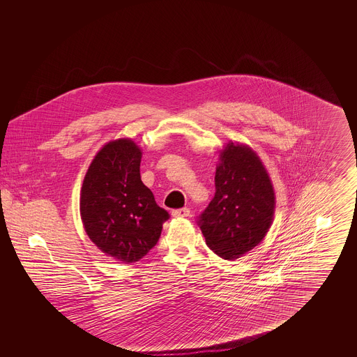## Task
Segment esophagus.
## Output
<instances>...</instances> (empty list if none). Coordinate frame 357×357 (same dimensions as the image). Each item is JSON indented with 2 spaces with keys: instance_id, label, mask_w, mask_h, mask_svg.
Listing matches in <instances>:
<instances>
[{
  "instance_id": "esophagus-1",
  "label": "esophagus",
  "mask_w": 357,
  "mask_h": 357,
  "mask_svg": "<svg viewBox=\"0 0 357 357\" xmlns=\"http://www.w3.org/2000/svg\"><path fill=\"white\" fill-rule=\"evenodd\" d=\"M190 215V208H187V207H182V208H176V210H172V217H176V218H179V217H188Z\"/></svg>"
}]
</instances>
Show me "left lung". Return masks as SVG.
<instances>
[{
    "label": "left lung",
    "instance_id": "left-lung-1",
    "mask_svg": "<svg viewBox=\"0 0 357 357\" xmlns=\"http://www.w3.org/2000/svg\"><path fill=\"white\" fill-rule=\"evenodd\" d=\"M215 171V194L198 217L207 246L225 259L239 258L266 236L275 197L271 178L248 146L229 143Z\"/></svg>",
    "mask_w": 357,
    "mask_h": 357
}]
</instances>
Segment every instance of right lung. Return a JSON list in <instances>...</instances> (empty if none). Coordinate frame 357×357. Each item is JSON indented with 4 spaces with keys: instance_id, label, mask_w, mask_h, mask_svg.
<instances>
[{
    "instance_id": "add662e5",
    "label": "right lung",
    "mask_w": 357,
    "mask_h": 357,
    "mask_svg": "<svg viewBox=\"0 0 357 357\" xmlns=\"http://www.w3.org/2000/svg\"><path fill=\"white\" fill-rule=\"evenodd\" d=\"M142 151L131 139L107 143L85 174L80 214L85 231L104 255L137 262L158 243L170 214L140 179Z\"/></svg>"
}]
</instances>
